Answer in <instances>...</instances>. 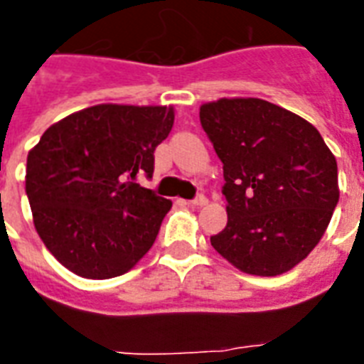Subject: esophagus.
I'll use <instances>...</instances> for the list:
<instances>
[{"label": "esophagus", "instance_id": "1", "mask_svg": "<svg viewBox=\"0 0 364 364\" xmlns=\"http://www.w3.org/2000/svg\"><path fill=\"white\" fill-rule=\"evenodd\" d=\"M205 204H208V198H205L204 194H198L196 198L188 202V205H194V208H202V205H205Z\"/></svg>", "mask_w": 364, "mask_h": 364}]
</instances>
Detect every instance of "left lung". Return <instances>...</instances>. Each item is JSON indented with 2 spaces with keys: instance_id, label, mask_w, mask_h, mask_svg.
<instances>
[{
  "instance_id": "1",
  "label": "left lung",
  "mask_w": 364,
  "mask_h": 364,
  "mask_svg": "<svg viewBox=\"0 0 364 364\" xmlns=\"http://www.w3.org/2000/svg\"><path fill=\"white\" fill-rule=\"evenodd\" d=\"M223 162L228 223L217 253L253 276H279L304 260L338 204V166L316 126L259 98L200 107Z\"/></svg>"
}]
</instances>
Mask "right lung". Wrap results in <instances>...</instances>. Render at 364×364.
<instances>
[{"instance_id":"1","label":"right lung","mask_w":364,"mask_h":364,"mask_svg":"<svg viewBox=\"0 0 364 364\" xmlns=\"http://www.w3.org/2000/svg\"><path fill=\"white\" fill-rule=\"evenodd\" d=\"M173 107L100 104L45 130L28 153L26 194L39 238L68 270L122 276L153 247L170 200L141 187Z\"/></svg>"}]
</instances>
